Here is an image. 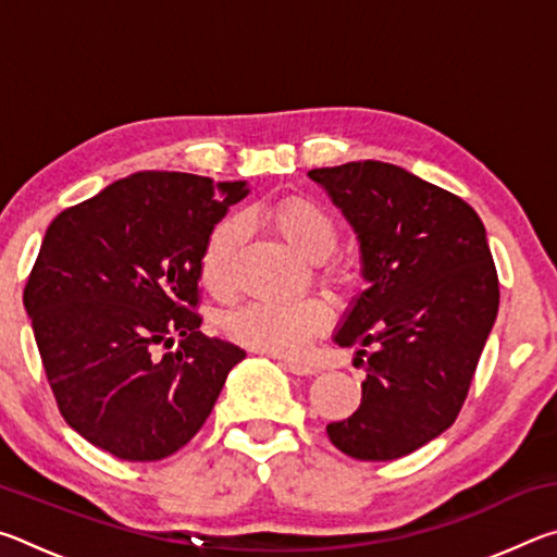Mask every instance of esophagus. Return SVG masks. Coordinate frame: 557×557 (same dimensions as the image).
<instances>
[{
  "mask_svg": "<svg viewBox=\"0 0 557 557\" xmlns=\"http://www.w3.org/2000/svg\"><path fill=\"white\" fill-rule=\"evenodd\" d=\"M282 366H285V369L289 373H295V375H312V373H317L314 366L301 363V361H282Z\"/></svg>",
  "mask_w": 557,
  "mask_h": 557,
  "instance_id": "1",
  "label": "esophagus"
}]
</instances>
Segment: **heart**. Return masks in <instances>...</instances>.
<instances>
[{"label": "heart", "mask_w": 557, "mask_h": 557, "mask_svg": "<svg viewBox=\"0 0 557 557\" xmlns=\"http://www.w3.org/2000/svg\"><path fill=\"white\" fill-rule=\"evenodd\" d=\"M262 219L289 248H295L309 262H321L336 248L338 221L334 213L312 199L280 201L262 211ZM245 238V221L240 215H225L213 223L201 248L199 272L203 285L213 295L228 297L235 287V258ZM326 282L342 285L348 280V270L342 262L322 263ZM326 301L317 297H301L292 301H250L238 312L225 319V332L248 348L275 356H299L317 334L329 326Z\"/></svg>", "instance_id": "1"}]
</instances>
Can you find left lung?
<instances>
[{"mask_svg":"<svg viewBox=\"0 0 557 557\" xmlns=\"http://www.w3.org/2000/svg\"><path fill=\"white\" fill-rule=\"evenodd\" d=\"M309 178L354 228L366 282L334 332L366 369L361 405L326 435L354 459H398L455 422L492 334L498 277L484 223L395 164L348 162Z\"/></svg>","mask_w":557,"mask_h":557,"instance_id":"obj_1","label":"left lung"}]
</instances>
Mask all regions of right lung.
<instances>
[{
    "instance_id": "1",
    "label": "right lung",
    "mask_w": 557,
    "mask_h": 557,
    "mask_svg": "<svg viewBox=\"0 0 557 557\" xmlns=\"http://www.w3.org/2000/svg\"><path fill=\"white\" fill-rule=\"evenodd\" d=\"M248 194V182L137 172L46 228L24 307L59 410L90 445L157 461L211 414L245 351L199 332V258ZM176 333L177 351L154 357Z\"/></svg>"
}]
</instances>
